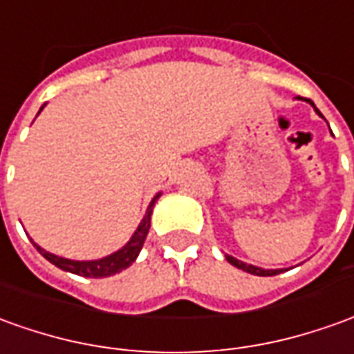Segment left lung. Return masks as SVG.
<instances>
[{
  "mask_svg": "<svg viewBox=\"0 0 354 354\" xmlns=\"http://www.w3.org/2000/svg\"><path fill=\"white\" fill-rule=\"evenodd\" d=\"M312 106H314V104H312ZM314 109H316V107H314ZM316 111H318V109H316ZM318 113H320V111H318ZM225 258H227L229 264H233L235 268H239V270L248 272V274H252V275H264V277H268V275H277L283 272V270H264V268H258V266L245 264V262H241V260H237V258H233V256H229V254L225 256Z\"/></svg>",
  "mask_w": 354,
  "mask_h": 354,
  "instance_id": "8db88e82",
  "label": "left lung"
}]
</instances>
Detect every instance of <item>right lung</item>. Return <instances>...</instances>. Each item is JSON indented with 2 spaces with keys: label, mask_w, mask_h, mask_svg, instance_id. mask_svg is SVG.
Returning a JSON list of instances; mask_svg holds the SVG:
<instances>
[{
  "label": "right lung",
  "mask_w": 354,
  "mask_h": 354,
  "mask_svg": "<svg viewBox=\"0 0 354 354\" xmlns=\"http://www.w3.org/2000/svg\"><path fill=\"white\" fill-rule=\"evenodd\" d=\"M162 196V192H158L156 196L150 202V206L146 209L145 218L138 223V227L133 233L131 241L127 243L125 247L119 248L113 254L106 256V258H100V260H69V258H63V256H55L40 248L36 243H32L34 247L38 248V252L50 260L51 264L57 266L59 270H65V272H71V274L84 275V277H109V275H115L119 272H123L125 268L133 264L136 260V256L140 252V248L145 245L146 235H148V229H150V216H152V208L156 201Z\"/></svg>",
  "instance_id": "add662e5"
}]
</instances>
